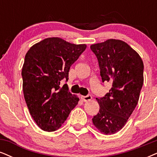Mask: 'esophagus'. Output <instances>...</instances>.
Listing matches in <instances>:
<instances>
[{"mask_svg": "<svg viewBox=\"0 0 157 157\" xmlns=\"http://www.w3.org/2000/svg\"><path fill=\"white\" fill-rule=\"evenodd\" d=\"M81 99H82V101L87 102L92 99V96H91L90 95H88V96H81Z\"/></svg>", "mask_w": 157, "mask_h": 157, "instance_id": "obj_1", "label": "esophagus"}]
</instances>
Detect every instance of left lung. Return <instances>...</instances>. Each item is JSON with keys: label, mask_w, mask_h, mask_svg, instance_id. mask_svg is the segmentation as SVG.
<instances>
[{"label": "left lung", "mask_w": 157, "mask_h": 157, "mask_svg": "<svg viewBox=\"0 0 157 157\" xmlns=\"http://www.w3.org/2000/svg\"><path fill=\"white\" fill-rule=\"evenodd\" d=\"M96 56L103 82L112 88L101 98H96L100 109L92 119L101 133H116L125 125L136 108L144 83V62L128 43L116 39L90 45Z\"/></svg>", "instance_id": "8db88e82"}]
</instances>
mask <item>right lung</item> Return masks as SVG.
I'll use <instances>...</instances> for the list:
<instances>
[{
    "mask_svg": "<svg viewBox=\"0 0 157 157\" xmlns=\"http://www.w3.org/2000/svg\"><path fill=\"white\" fill-rule=\"evenodd\" d=\"M60 37H48L35 43L25 55L21 76L29 112L37 126L52 132L61 128L79 98L60 81L68 80L70 67L86 49Z\"/></svg>",
    "mask_w": 157,
    "mask_h": 157,
    "instance_id": "1",
    "label": "right lung"
}]
</instances>
